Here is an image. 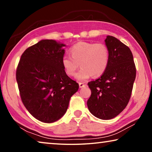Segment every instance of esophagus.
<instances>
[{"label": "esophagus", "mask_w": 152, "mask_h": 152, "mask_svg": "<svg viewBox=\"0 0 152 152\" xmlns=\"http://www.w3.org/2000/svg\"><path fill=\"white\" fill-rule=\"evenodd\" d=\"M85 86H86L85 84H84V83H82V82H79L80 88H83V87H84Z\"/></svg>", "instance_id": "obj_1"}]
</instances>
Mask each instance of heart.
<instances>
[{
	"instance_id": "1",
	"label": "heart",
	"mask_w": 152,
	"mask_h": 152,
	"mask_svg": "<svg viewBox=\"0 0 152 152\" xmlns=\"http://www.w3.org/2000/svg\"><path fill=\"white\" fill-rule=\"evenodd\" d=\"M70 53L71 56H64L61 58V65L69 76H74L80 66L82 68L75 76L79 81L102 76L109 63V50L102 43L78 42L70 49Z\"/></svg>"
}]
</instances>
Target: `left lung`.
Wrapping results in <instances>:
<instances>
[{
	"instance_id": "left-lung-1",
	"label": "left lung",
	"mask_w": 152,
	"mask_h": 152,
	"mask_svg": "<svg viewBox=\"0 0 152 152\" xmlns=\"http://www.w3.org/2000/svg\"><path fill=\"white\" fill-rule=\"evenodd\" d=\"M104 42L109 50V63L101 78L88 83L91 95L87 106L94 117L108 120L117 117L127 105L136 69L133 54L127 45L110 35Z\"/></svg>"
}]
</instances>
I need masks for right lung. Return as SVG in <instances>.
I'll return each mask as SVG.
<instances>
[{"mask_svg":"<svg viewBox=\"0 0 152 152\" xmlns=\"http://www.w3.org/2000/svg\"><path fill=\"white\" fill-rule=\"evenodd\" d=\"M65 46L53 39L41 40L24 51L17 66L16 78L23 103L43 123L62 117L79 88L61 65Z\"/></svg>","mask_w":152,"mask_h":152,"instance_id":"add662e5","label":"right lung"}]
</instances>
